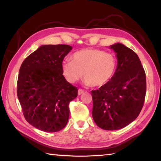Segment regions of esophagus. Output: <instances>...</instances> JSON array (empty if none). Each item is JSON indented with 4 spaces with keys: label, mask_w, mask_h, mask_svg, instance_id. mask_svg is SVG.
<instances>
[{
    "label": "esophagus",
    "mask_w": 161,
    "mask_h": 161,
    "mask_svg": "<svg viewBox=\"0 0 161 161\" xmlns=\"http://www.w3.org/2000/svg\"><path fill=\"white\" fill-rule=\"evenodd\" d=\"M84 90L82 89H78V95H81V94H83L84 93Z\"/></svg>",
    "instance_id": "34e87169"
}]
</instances>
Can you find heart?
Masks as SVG:
<instances>
[{
    "instance_id": "heart-1",
    "label": "heart",
    "mask_w": 161,
    "mask_h": 161,
    "mask_svg": "<svg viewBox=\"0 0 161 161\" xmlns=\"http://www.w3.org/2000/svg\"><path fill=\"white\" fill-rule=\"evenodd\" d=\"M117 59L115 55L97 49H84L71 57V61L62 64V73L70 83L82 77L88 85L99 87L105 85L115 74Z\"/></svg>"
}]
</instances>
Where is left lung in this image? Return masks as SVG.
I'll use <instances>...</instances> for the list:
<instances>
[{
    "instance_id": "1",
    "label": "left lung",
    "mask_w": 161,
    "mask_h": 161,
    "mask_svg": "<svg viewBox=\"0 0 161 161\" xmlns=\"http://www.w3.org/2000/svg\"><path fill=\"white\" fill-rule=\"evenodd\" d=\"M116 53L117 68L105 85L92 90V116L101 129L118 130L137 118L146 93V73L134 51L116 43L111 45Z\"/></svg>"
}]
</instances>
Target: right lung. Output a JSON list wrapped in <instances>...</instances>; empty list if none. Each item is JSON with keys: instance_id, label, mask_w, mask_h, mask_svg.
Listing matches in <instances>:
<instances>
[{"instance_id": "1", "label": "right lung", "mask_w": 161, "mask_h": 161, "mask_svg": "<svg viewBox=\"0 0 161 161\" xmlns=\"http://www.w3.org/2000/svg\"><path fill=\"white\" fill-rule=\"evenodd\" d=\"M72 48L62 44L42 45L27 57L19 70L17 94L24 117L42 131L64 129L69 102L77 97V87L62 75V61Z\"/></svg>"}]
</instances>
